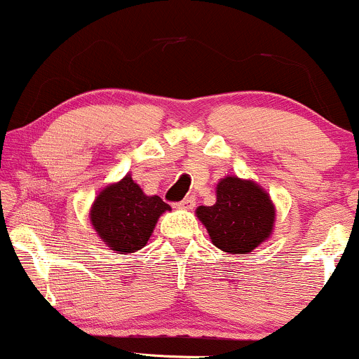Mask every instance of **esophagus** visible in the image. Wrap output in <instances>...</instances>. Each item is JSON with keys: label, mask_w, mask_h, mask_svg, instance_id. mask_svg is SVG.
<instances>
[{"label": "esophagus", "mask_w": 359, "mask_h": 359, "mask_svg": "<svg viewBox=\"0 0 359 359\" xmlns=\"http://www.w3.org/2000/svg\"><path fill=\"white\" fill-rule=\"evenodd\" d=\"M196 204L194 196H187L186 199H182L180 203H177V208H182V210H192Z\"/></svg>", "instance_id": "34e87169"}]
</instances>
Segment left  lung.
I'll return each instance as SVG.
<instances>
[{
  "label": "left lung",
  "mask_w": 359,
  "mask_h": 359,
  "mask_svg": "<svg viewBox=\"0 0 359 359\" xmlns=\"http://www.w3.org/2000/svg\"><path fill=\"white\" fill-rule=\"evenodd\" d=\"M198 218L218 249L249 254L271 235L274 206L257 184L238 177H224L216 187V203L199 206Z\"/></svg>",
  "instance_id": "obj_1"
}]
</instances>
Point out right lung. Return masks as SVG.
Returning <instances> with one entry per match:
<instances>
[{
    "label": "right lung",
    "instance_id": "right-lung-1",
    "mask_svg": "<svg viewBox=\"0 0 359 359\" xmlns=\"http://www.w3.org/2000/svg\"><path fill=\"white\" fill-rule=\"evenodd\" d=\"M170 210L158 196H147L129 175L105 187L90 211L93 228L112 250L143 249L161 212Z\"/></svg>",
    "mask_w": 359,
    "mask_h": 359
}]
</instances>
